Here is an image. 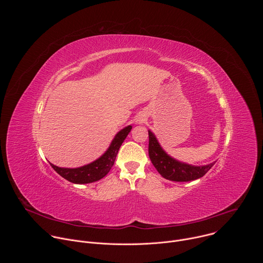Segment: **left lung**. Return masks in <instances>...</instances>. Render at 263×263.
Masks as SVG:
<instances>
[{"label":"left lung","mask_w":263,"mask_h":263,"mask_svg":"<svg viewBox=\"0 0 263 263\" xmlns=\"http://www.w3.org/2000/svg\"><path fill=\"white\" fill-rule=\"evenodd\" d=\"M148 156L155 168L163 178L176 182H189L199 179L216 162L214 161L205 165H193L181 162L164 151L151 130H148Z\"/></svg>","instance_id":"1"}]
</instances>
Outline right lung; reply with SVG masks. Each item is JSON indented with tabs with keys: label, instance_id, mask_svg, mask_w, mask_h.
Listing matches in <instances>:
<instances>
[{
	"label": "right lung",
	"instance_id": "add662e5",
	"mask_svg": "<svg viewBox=\"0 0 263 263\" xmlns=\"http://www.w3.org/2000/svg\"><path fill=\"white\" fill-rule=\"evenodd\" d=\"M132 129V126L129 125L119 131L115 138L112 139L110 145L105 151V153L100 156L98 159L95 161L85 164L80 167H74V168H69V167H59L57 165H54L52 163L51 166L64 179L67 181L74 183V184H86V183H92L96 181L101 180L104 178L109 171L111 170L112 165L115 164L117 155L119 153V149L130 133Z\"/></svg>",
	"mask_w": 263,
	"mask_h": 263
}]
</instances>
